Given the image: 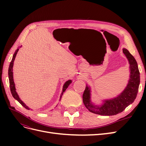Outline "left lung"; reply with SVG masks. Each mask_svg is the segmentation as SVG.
<instances>
[{
    "label": "left lung",
    "mask_w": 146,
    "mask_h": 146,
    "mask_svg": "<svg viewBox=\"0 0 146 146\" xmlns=\"http://www.w3.org/2000/svg\"><path fill=\"white\" fill-rule=\"evenodd\" d=\"M123 53L129 60L130 68V78L126 88L117 98L105 100L100 107H97L91 102L90 90L87 86L83 94V102L90 112L103 116L116 115L122 112L136 99L140 83L138 64L133 56L126 48H123Z\"/></svg>",
    "instance_id": "8db88e82"
}]
</instances>
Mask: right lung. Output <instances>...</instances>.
Here are the masks:
<instances>
[{
    "label": "right lung",
    "instance_id": "right-lung-1",
    "mask_svg": "<svg viewBox=\"0 0 146 146\" xmlns=\"http://www.w3.org/2000/svg\"><path fill=\"white\" fill-rule=\"evenodd\" d=\"M18 50L19 48H17V49L16 50L15 54L13 55V58L11 61L10 62V66H9V68H8V78H9V81H10V91H11V94L13 96V98H14L16 100H17V101L19 102L23 106V107L24 108H25L26 109H28L29 110V108L28 107H27L26 106L24 103L23 102V101H22L20 98H19L18 95H17V92L16 91V88H15V83H14V81H13V62H14L15 61V57H16V55L17 54V52H18ZM72 81L71 80H68L66 82L64 85L63 86V92L62 93H61V97L63 96L64 92L66 91V90L67 89L68 86L70 85V83H71Z\"/></svg>",
    "mask_w": 146,
    "mask_h": 146
}]
</instances>
